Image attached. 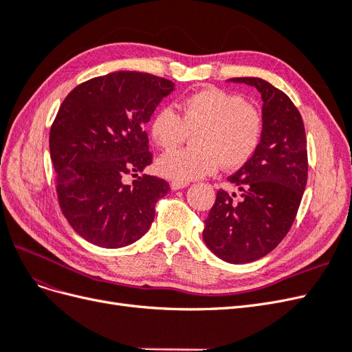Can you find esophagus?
Masks as SVG:
<instances>
[{"instance_id":"34e87169","label":"esophagus","mask_w":352,"mask_h":352,"mask_svg":"<svg viewBox=\"0 0 352 352\" xmlns=\"http://www.w3.org/2000/svg\"><path fill=\"white\" fill-rule=\"evenodd\" d=\"M189 184L188 182H179V180H172V184H170V186H172L173 190H177V189H182V188H186Z\"/></svg>"}]
</instances>
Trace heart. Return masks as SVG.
I'll return each mask as SVG.
<instances>
[{"label": "heart", "mask_w": 352, "mask_h": 352, "mask_svg": "<svg viewBox=\"0 0 352 352\" xmlns=\"http://www.w3.org/2000/svg\"><path fill=\"white\" fill-rule=\"evenodd\" d=\"M179 111L166 105L151 120V138L163 150H173L194 133V146L158 158L163 176L190 182L216 173L220 163L228 170L239 168L257 151L263 116L242 95L207 88L186 97Z\"/></svg>", "instance_id": "obj_1"}]
</instances>
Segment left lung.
Instances as JSON below:
<instances>
[{
    "label": "left lung",
    "mask_w": 352,
    "mask_h": 352,
    "mask_svg": "<svg viewBox=\"0 0 352 352\" xmlns=\"http://www.w3.org/2000/svg\"><path fill=\"white\" fill-rule=\"evenodd\" d=\"M257 88L263 133L255 154L228 177L239 189L217 190L202 239L219 258L251 263L273 251L289 232L307 185L308 158L302 117L285 92L260 78H232Z\"/></svg>",
    "instance_id": "1"
}]
</instances>
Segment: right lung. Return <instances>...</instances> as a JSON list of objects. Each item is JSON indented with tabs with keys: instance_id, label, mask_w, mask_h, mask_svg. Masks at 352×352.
Instances as JSON below:
<instances>
[{
	"instance_id": "obj_1",
	"label": "right lung",
	"mask_w": 352,
	"mask_h": 352,
	"mask_svg": "<svg viewBox=\"0 0 352 352\" xmlns=\"http://www.w3.org/2000/svg\"><path fill=\"white\" fill-rule=\"evenodd\" d=\"M175 83L141 72H114L78 85L50 131L58 204L69 225L104 248L126 247L150 229L168 182L138 172L153 163L144 124ZM135 173L131 186L126 174Z\"/></svg>"
}]
</instances>
